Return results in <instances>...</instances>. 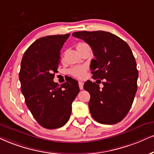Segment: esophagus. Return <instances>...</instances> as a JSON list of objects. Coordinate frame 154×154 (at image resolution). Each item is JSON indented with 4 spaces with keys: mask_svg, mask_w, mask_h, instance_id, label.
Listing matches in <instances>:
<instances>
[{
    "mask_svg": "<svg viewBox=\"0 0 154 154\" xmlns=\"http://www.w3.org/2000/svg\"><path fill=\"white\" fill-rule=\"evenodd\" d=\"M79 88H80L81 90H82V89L83 88V83L82 82V81H79Z\"/></svg>",
    "mask_w": 154,
    "mask_h": 154,
    "instance_id": "1",
    "label": "esophagus"
}]
</instances>
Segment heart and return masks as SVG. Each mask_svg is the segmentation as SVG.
Segmentation results:
<instances>
[{"label":"heart","mask_w":154,"mask_h":154,"mask_svg":"<svg viewBox=\"0 0 154 154\" xmlns=\"http://www.w3.org/2000/svg\"><path fill=\"white\" fill-rule=\"evenodd\" d=\"M86 43H78L76 45V49L79 52L82 50V49L84 48V47L87 46ZM87 68L86 66H73V68H71V69L68 71V73L71 74L73 76L78 78V79H83V77L85 76V74H86Z\"/></svg>","instance_id":"b5f03b06"}]
</instances>
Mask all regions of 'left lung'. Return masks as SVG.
<instances>
[{
    "mask_svg": "<svg viewBox=\"0 0 154 154\" xmlns=\"http://www.w3.org/2000/svg\"><path fill=\"white\" fill-rule=\"evenodd\" d=\"M72 35L91 47L95 56L91 62L93 79L104 80L101 89L91 81L84 83L91 96V114L103 124L120 122L129 111L137 91L138 72L129 45L109 32L79 31Z\"/></svg>",
    "mask_w": 154,
    "mask_h": 154,
    "instance_id": "1",
    "label": "left lung"
}]
</instances>
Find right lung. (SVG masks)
Instances as JSON below:
<instances>
[{
  "label": "right lung",
  "instance_id": "add662e5",
  "mask_svg": "<svg viewBox=\"0 0 154 154\" xmlns=\"http://www.w3.org/2000/svg\"><path fill=\"white\" fill-rule=\"evenodd\" d=\"M69 36L67 33L40 38L26 51L20 64L19 80L26 106L37 122L48 129L67 123L80 91L73 79L60 86L54 81L60 49Z\"/></svg>",
  "mask_w": 154,
  "mask_h": 154
}]
</instances>
